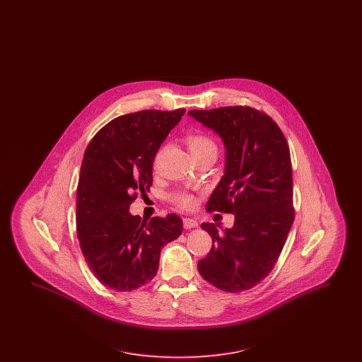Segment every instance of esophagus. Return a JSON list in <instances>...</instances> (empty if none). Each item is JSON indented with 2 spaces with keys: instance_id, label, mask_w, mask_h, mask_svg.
I'll return each mask as SVG.
<instances>
[{
  "instance_id": "obj_1",
  "label": "esophagus",
  "mask_w": 362,
  "mask_h": 362,
  "mask_svg": "<svg viewBox=\"0 0 362 362\" xmlns=\"http://www.w3.org/2000/svg\"><path fill=\"white\" fill-rule=\"evenodd\" d=\"M183 226L186 229H191V228H197L198 226V221H195L194 218H183Z\"/></svg>"
}]
</instances>
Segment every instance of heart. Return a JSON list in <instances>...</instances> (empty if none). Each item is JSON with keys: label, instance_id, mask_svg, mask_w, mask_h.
<instances>
[{"label": "heart", "instance_id": "obj_1", "mask_svg": "<svg viewBox=\"0 0 362 362\" xmlns=\"http://www.w3.org/2000/svg\"><path fill=\"white\" fill-rule=\"evenodd\" d=\"M186 141H187L191 153L197 160L207 155L217 157V153H218L217 142L205 133H189L186 137ZM171 201L176 206L185 209V210H191L197 206V198L186 191L175 192L171 195Z\"/></svg>", "mask_w": 362, "mask_h": 362}]
</instances>
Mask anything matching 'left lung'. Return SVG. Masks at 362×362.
Here are the masks:
<instances>
[{
  "label": "left lung",
  "instance_id": "8db88e82",
  "mask_svg": "<svg viewBox=\"0 0 362 362\" xmlns=\"http://www.w3.org/2000/svg\"><path fill=\"white\" fill-rule=\"evenodd\" d=\"M217 132L226 148L225 175L206 210L235 214L224 233L201 225L213 245L198 272L220 291L239 293L272 273L294 221L291 151L282 130L266 112L248 105L191 110Z\"/></svg>",
  "mask_w": 362,
  "mask_h": 362
}]
</instances>
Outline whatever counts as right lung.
I'll return each mask as SVG.
<instances>
[{"instance_id": "add662e5", "label": "right lung", "mask_w": 362, "mask_h": 362, "mask_svg": "<svg viewBox=\"0 0 362 362\" xmlns=\"http://www.w3.org/2000/svg\"><path fill=\"white\" fill-rule=\"evenodd\" d=\"M185 108L144 110L108 122L86 146L77 186L76 229L83 255L103 285L132 292L151 282L163 245L180 236L179 216L141 220L130 205L153 183L156 153Z\"/></svg>"}]
</instances>
